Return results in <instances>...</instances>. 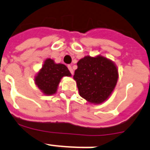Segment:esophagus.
<instances>
[{"mask_svg":"<svg viewBox=\"0 0 150 150\" xmlns=\"http://www.w3.org/2000/svg\"><path fill=\"white\" fill-rule=\"evenodd\" d=\"M68 69H69V71H70L71 74V75H73V74H74V71H73L72 68H71V66L68 65Z\"/></svg>","mask_w":150,"mask_h":150,"instance_id":"obj_1","label":"esophagus"}]
</instances>
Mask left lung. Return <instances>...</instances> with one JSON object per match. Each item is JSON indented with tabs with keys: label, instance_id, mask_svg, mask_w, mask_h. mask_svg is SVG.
<instances>
[{
	"label": "left lung",
	"instance_id": "left-lung-1",
	"mask_svg": "<svg viewBox=\"0 0 150 150\" xmlns=\"http://www.w3.org/2000/svg\"><path fill=\"white\" fill-rule=\"evenodd\" d=\"M74 79L79 95L92 103L104 102L114 90L118 78L117 69L111 61L102 56H86L79 61Z\"/></svg>",
	"mask_w": 150,
	"mask_h": 150
}]
</instances>
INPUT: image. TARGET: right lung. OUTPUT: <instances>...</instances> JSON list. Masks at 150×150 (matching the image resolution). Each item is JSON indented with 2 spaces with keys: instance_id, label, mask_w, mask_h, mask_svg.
Listing matches in <instances>:
<instances>
[{
  "instance_id": "1",
  "label": "right lung",
  "mask_w": 150,
  "mask_h": 150,
  "mask_svg": "<svg viewBox=\"0 0 150 150\" xmlns=\"http://www.w3.org/2000/svg\"><path fill=\"white\" fill-rule=\"evenodd\" d=\"M68 68L63 64H55L51 59H47L43 67L35 78L36 85L46 95H52L57 92L61 78L71 76Z\"/></svg>"
}]
</instances>
